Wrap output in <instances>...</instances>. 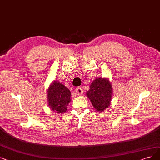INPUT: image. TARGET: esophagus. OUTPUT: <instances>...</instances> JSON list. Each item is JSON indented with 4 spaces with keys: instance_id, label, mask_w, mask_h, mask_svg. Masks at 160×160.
I'll use <instances>...</instances> for the list:
<instances>
[{
    "instance_id": "obj_1",
    "label": "esophagus",
    "mask_w": 160,
    "mask_h": 160,
    "mask_svg": "<svg viewBox=\"0 0 160 160\" xmlns=\"http://www.w3.org/2000/svg\"><path fill=\"white\" fill-rule=\"evenodd\" d=\"M75 92L78 93V94H82V93H83V90H82V88H81V87H77L75 88Z\"/></svg>"
}]
</instances>
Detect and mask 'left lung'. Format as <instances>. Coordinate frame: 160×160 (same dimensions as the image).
I'll return each instance as SVG.
<instances>
[{"label":"left lung","mask_w":160,"mask_h":160,"mask_svg":"<svg viewBox=\"0 0 160 160\" xmlns=\"http://www.w3.org/2000/svg\"><path fill=\"white\" fill-rule=\"evenodd\" d=\"M113 88L111 82L106 78H96L87 92V97L91 100L93 107L102 112L111 104Z\"/></svg>","instance_id":"left-lung-1"}]
</instances>
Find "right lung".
Here are the masks:
<instances>
[{
	"instance_id": "obj_1",
	"label": "right lung",
	"mask_w": 160,
	"mask_h": 160,
	"mask_svg": "<svg viewBox=\"0 0 160 160\" xmlns=\"http://www.w3.org/2000/svg\"><path fill=\"white\" fill-rule=\"evenodd\" d=\"M47 99L51 110L63 113L67 111V106L71 101V92L60 82L54 81L47 90Z\"/></svg>"
}]
</instances>
